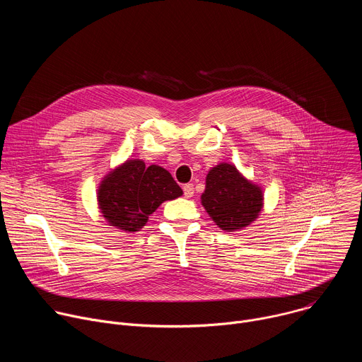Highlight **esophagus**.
<instances>
[{
    "instance_id": "esophagus-1",
    "label": "esophagus",
    "mask_w": 362,
    "mask_h": 362,
    "mask_svg": "<svg viewBox=\"0 0 362 362\" xmlns=\"http://www.w3.org/2000/svg\"><path fill=\"white\" fill-rule=\"evenodd\" d=\"M183 193H185V197H192L193 193H194V186L192 183H187L183 186Z\"/></svg>"
}]
</instances>
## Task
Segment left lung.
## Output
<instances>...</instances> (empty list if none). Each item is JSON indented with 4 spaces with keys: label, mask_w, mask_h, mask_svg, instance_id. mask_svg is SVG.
I'll use <instances>...</instances> for the list:
<instances>
[{
    "label": "left lung",
    "mask_w": 362,
    "mask_h": 362,
    "mask_svg": "<svg viewBox=\"0 0 362 362\" xmlns=\"http://www.w3.org/2000/svg\"><path fill=\"white\" fill-rule=\"evenodd\" d=\"M200 199L215 223L228 232L250 225L264 204L261 187L246 180L229 163H221L211 169Z\"/></svg>",
    "instance_id": "obj_1"
}]
</instances>
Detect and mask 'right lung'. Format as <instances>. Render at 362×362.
Instances as JSON below:
<instances>
[{"label":"right lung","mask_w":362,"mask_h":362,"mask_svg":"<svg viewBox=\"0 0 362 362\" xmlns=\"http://www.w3.org/2000/svg\"><path fill=\"white\" fill-rule=\"evenodd\" d=\"M180 186L160 166L146 168L143 160H127L109 173L98 187L103 216L124 232H137L165 200L182 196Z\"/></svg>","instance_id":"right-lung-1"}]
</instances>
